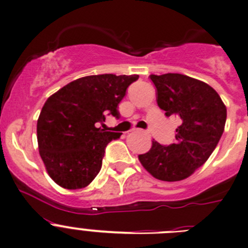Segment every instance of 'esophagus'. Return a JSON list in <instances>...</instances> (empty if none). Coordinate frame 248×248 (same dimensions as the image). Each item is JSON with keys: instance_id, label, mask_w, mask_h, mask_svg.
Here are the masks:
<instances>
[{"instance_id": "1", "label": "esophagus", "mask_w": 248, "mask_h": 248, "mask_svg": "<svg viewBox=\"0 0 248 248\" xmlns=\"http://www.w3.org/2000/svg\"><path fill=\"white\" fill-rule=\"evenodd\" d=\"M134 131H138V129H134Z\"/></svg>"}]
</instances>
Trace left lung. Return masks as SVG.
<instances>
[{"label":"left lung","instance_id":"1","mask_svg":"<svg viewBox=\"0 0 248 248\" xmlns=\"http://www.w3.org/2000/svg\"><path fill=\"white\" fill-rule=\"evenodd\" d=\"M157 90V105L167 117L180 121L175 141L161 145L153 141L138 156L156 179L177 182L203 165L217 146L227 121V108L211 86L182 74L150 75Z\"/></svg>","mask_w":248,"mask_h":248}]
</instances>
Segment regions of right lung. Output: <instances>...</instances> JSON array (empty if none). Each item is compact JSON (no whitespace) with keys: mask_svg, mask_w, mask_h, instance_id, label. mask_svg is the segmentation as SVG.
Instances as JSON below:
<instances>
[{"mask_svg":"<svg viewBox=\"0 0 248 248\" xmlns=\"http://www.w3.org/2000/svg\"><path fill=\"white\" fill-rule=\"evenodd\" d=\"M138 75L85 76L50 95L37 120L41 158L49 177L65 189L85 188L102 168L105 148L121 133L97 128L107 115L120 119L119 104Z\"/></svg>","mask_w":248,"mask_h":248,"instance_id":"add662e5","label":"right lung"}]
</instances>
